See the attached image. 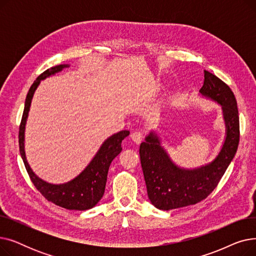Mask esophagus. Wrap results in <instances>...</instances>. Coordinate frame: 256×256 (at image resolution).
<instances>
[{"label":"esophagus","instance_id":"esophagus-1","mask_svg":"<svg viewBox=\"0 0 256 256\" xmlns=\"http://www.w3.org/2000/svg\"><path fill=\"white\" fill-rule=\"evenodd\" d=\"M130 138L134 141V143L139 145L142 142V132H134L130 134Z\"/></svg>","mask_w":256,"mask_h":256}]
</instances>
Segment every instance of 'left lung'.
Returning a JSON list of instances; mask_svg holds the SVG:
<instances>
[{
    "label": "left lung",
    "mask_w": 256,
    "mask_h": 256,
    "mask_svg": "<svg viewBox=\"0 0 256 256\" xmlns=\"http://www.w3.org/2000/svg\"><path fill=\"white\" fill-rule=\"evenodd\" d=\"M200 98L221 106L225 136L221 148L210 162L186 168L171 158L156 130L147 134L140 145V160L147 195L154 206L170 210L196 204L206 199L217 186L234 158L238 146L240 124L236 100L232 89L204 70Z\"/></svg>",
    "instance_id": "left-lung-1"
}]
</instances>
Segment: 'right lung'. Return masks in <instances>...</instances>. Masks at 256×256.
<instances>
[{
	"instance_id": "add662e5",
	"label": "right lung",
	"mask_w": 256,
	"mask_h": 256,
	"mask_svg": "<svg viewBox=\"0 0 256 256\" xmlns=\"http://www.w3.org/2000/svg\"><path fill=\"white\" fill-rule=\"evenodd\" d=\"M70 66V64L54 66L34 80L24 102V109L18 135L20 152L32 182L36 189L48 201L66 210H86L96 206L104 196L109 167L112 160L122 150L121 142L130 135V130H120L106 138L84 170L80 172L72 180L63 184H50L36 176L26 160L24 150L26 124L36 89L42 80L55 76L56 74L61 72L64 68H68Z\"/></svg>"
}]
</instances>
